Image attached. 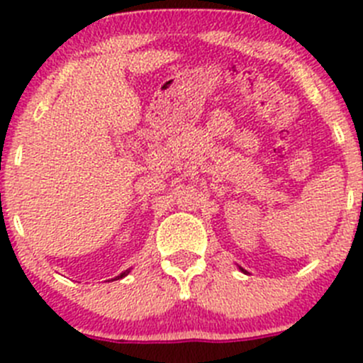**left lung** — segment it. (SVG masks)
<instances>
[{"instance_id":"obj_1","label":"left lung","mask_w":363,"mask_h":363,"mask_svg":"<svg viewBox=\"0 0 363 363\" xmlns=\"http://www.w3.org/2000/svg\"><path fill=\"white\" fill-rule=\"evenodd\" d=\"M239 269H240V271H242V272H246V271H244V269H242V267H239Z\"/></svg>"}]
</instances>
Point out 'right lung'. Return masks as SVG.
Wrapping results in <instances>:
<instances>
[{"mask_svg":"<svg viewBox=\"0 0 363 363\" xmlns=\"http://www.w3.org/2000/svg\"><path fill=\"white\" fill-rule=\"evenodd\" d=\"M128 272H130V269H126V271H124V272H121V274L117 276V278H113V279H121V278H124V276H126Z\"/></svg>","mask_w":363,"mask_h":363,"instance_id":"add662e5","label":"right lung"}]
</instances>
